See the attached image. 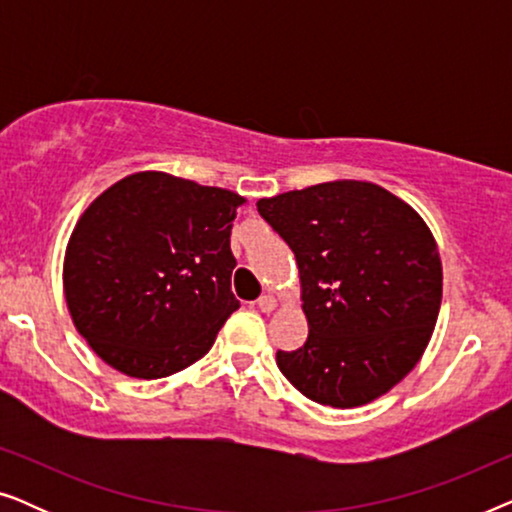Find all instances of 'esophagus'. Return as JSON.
Returning a JSON list of instances; mask_svg holds the SVG:
<instances>
[{"mask_svg":"<svg viewBox=\"0 0 512 512\" xmlns=\"http://www.w3.org/2000/svg\"><path fill=\"white\" fill-rule=\"evenodd\" d=\"M277 307V298L272 293H265V296L258 298V310L261 312H272Z\"/></svg>","mask_w":512,"mask_h":512,"instance_id":"esophagus-1","label":"esophagus"}]
</instances>
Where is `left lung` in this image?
I'll list each match as a JSON object with an SVG mask.
<instances>
[{
    "instance_id": "1",
    "label": "left lung",
    "mask_w": 512,
    "mask_h": 512,
    "mask_svg": "<svg viewBox=\"0 0 512 512\" xmlns=\"http://www.w3.org/2000/svg\"><path fill=\"white\" fill-rule=\"evenodd\" d=\"M296 254L307 340L277 352L300 394L356 408L422 359L443 298V265L415 209L368 181H328L258 200Z\"/></svg>"
}]
</instances>
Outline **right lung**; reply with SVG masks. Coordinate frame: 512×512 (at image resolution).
<instances>
[{"mask_svg": "<svg viewBox=\"0 0 512 512\" xmlns=\"http://www.w3.org/2000/svg\"><path fill=\"white\" fill-rule=\"evenodd\" d=\"M242 202L226 188L137 172L83 212L62 279L76 331L104 363L156 380L209 352L240 307L230 228Z\"/></svg>", "mask_w": 512, "mask_h": 512, "instance_id": "1", "label": "right lung"}]
</instances>
